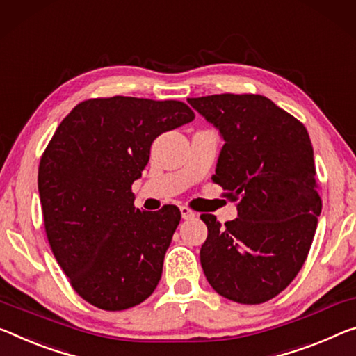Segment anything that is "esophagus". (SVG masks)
I'll list each match as a JSON object with an SVG mask.
<instances>
[{"label":"esophagus","instance_id":"1","mask_svg":"<svg viewBox=\"0 0 356 356\" xmlns=\"http://www.w3.org/2000/svg\"><path fill=\"white\" fill-rule=\"evenodd\" d=\"M180 213H182V218H184V220L193 218V217L196 216V213H195L193 211H191L190 207H187V206H182V207H180Z\"/></svg>","mask_w":356,"mask_h":356}]
</instances>
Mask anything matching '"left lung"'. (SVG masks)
Returning <instances> with one entry per match:
<instances>
[{
    "instance_id": "8db88e82",
    "label": "left lung",
    "mask_w": 356,
    "mask_h": 356,
    "mask_svg": "<svg viewBox=\"0 0 356 356\" xmlns=\"http://www.w3.org/2000/svg\"><path fill=\"white\" fill-rule=\"evenodd\" d=\"M225 140L212 180L238 201L222 225L202 213L201 266L218 295L261 304L291 284L312 245L321 212L306 127L261 95L188 98Z\"/></svg>"
}]
</instances>
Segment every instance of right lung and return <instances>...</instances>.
<instances>
[{"label":"right lung","instance_id":"obj_1","mask_svg":"<svg viewBox=\"0 0 356 356\" xmlns=\"http://www.w3.org/2000/svg\"><path fill=\"white\" fill-rule=\"evenodd\" d=\"M193 118L182 101L92 98L63 118L44 150L38 188L50 249L95 307L125 310L156 289L180 211H139L131 185L152 143Z\"/></svg>","mask_w":356,"mask_h":356}]
</instances>
